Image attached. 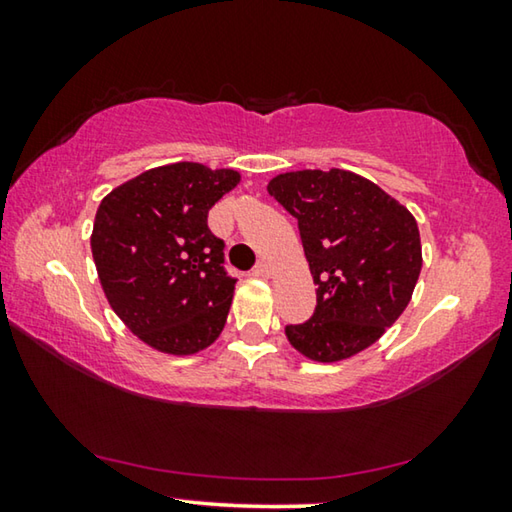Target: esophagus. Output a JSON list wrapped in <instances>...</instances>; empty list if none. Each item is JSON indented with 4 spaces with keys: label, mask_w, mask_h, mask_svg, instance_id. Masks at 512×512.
Wrapping results in <instances>:
<instances>
[{
    "label": "esophagus",
    "mask_w": 512,
    "mask_h": 512,
    "mask_svg": "<svg viewBox=\"0 0 512 512\" xmlns=\"http://www.w3.org/2000/svg\"><path fill=\"white\" fill-rule=\"evenodd\" d=\"M257 277H271V266H268L266 262H259L257 266H255V271H253Z\"/></svg>",
    "instance_id": "esophagus-1"
}]
</instances>
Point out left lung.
Returning <instances> with one entry per match:
<instances>
[{
  "mask_svg": "<svg viewBox=\"0 0 512 512\" xmlns=\"http://www.w3.org/2000/svg\"><path fill=\"white\" fill-rule=\"evenodd\" d=\"M268 194L291 216L316 284V309L287 325L311 361L334 363L370 348L409 305L422 268L413 214L370 180L343 169L275 176Z\"/></svg>",
  "mask_w": 512,
  "mask_h": 512,
  "instance_id": "1",
  "label": "left lung"
}]
</instances>
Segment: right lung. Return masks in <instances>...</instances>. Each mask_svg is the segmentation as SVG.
Returning <instances> with one entry per match:
<instances>
[{
	"label": "right lung",
	"instance_id": "add662e5",
	"mask_svg": "<svg viewBox=\"0 0 512 512\" xmlns=\"http://www.w3.org/2000/svg\"><path fill=\"white\" fill-rule=\"evenodd\" d=\"M232 169L198 162L140 173L103 198L92 257L103 293L135 336L167 354H194L223 332L237 277L207 212L239 183Z\"/></svg>",
	"mask_w": 512,
	"mask_h": 512
}]
</instances>
